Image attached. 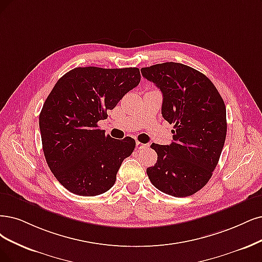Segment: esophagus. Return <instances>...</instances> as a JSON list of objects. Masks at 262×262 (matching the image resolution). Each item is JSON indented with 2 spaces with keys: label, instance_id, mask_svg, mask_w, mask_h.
<instances>
[{
  "label": "esophagus",
  "instance_id": "obj_1",
  "mask_svg": "<svg viewBox=\"0 0 262 262\" xmlns=\"http://www.w3.org/2000/svg\"><path fill=\"white\" fill-rule=\"evenodd\" d=\"M149 147V143H142L140 141H137L136 142V148L141 150V149H144V148H148Z\"/></svg>",
  "mask_w": 262,
  "mask_h": 262
}]
</instances>
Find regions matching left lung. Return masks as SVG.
<instances>
[{"mask_svg": "<svg viewBox=\"0 0 262 262\" xmlns=\"http://www.w3.org/2000/svg\"><path fill=\"white\" fill-rule=\"evenodd\" d=\"M163 94L162 115L173 124L169 146L152 143L158 162L147 168L152 185L183 198L204 187L215 170L227 135L224 99L206 75L178 62L142 68Z\"/></svg>", "mask_w": 262, "mask_h": 262, "instance_id": "obj_1", "label": "left lung"}]
</instances>
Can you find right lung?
<instances>
[{
	"label": "right lung",
	"mask_w": 262,
	"mask_h": 262,
	"mask_svg": "<svg viewBox=\"0 0 262 262\" xmlns=\"http://www.w3.org/2000/svg\"><path fill=\"white\" fill-rule=\"evenodd\" d=\"M140 82L138 68H75L55 84L40 113L47 165L70 192L95 196L110 190L136 141L115 140L98 128L125 94Z\"/></svg>",
	"instance_id": "obj_1"
}]
</instances>
